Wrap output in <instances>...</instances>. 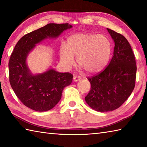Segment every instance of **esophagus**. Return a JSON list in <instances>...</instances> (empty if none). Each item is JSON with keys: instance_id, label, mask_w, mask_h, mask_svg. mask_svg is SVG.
<instances>
[{"instance_id": "esophagus-1", "label": "esophagus", "mask_w": 147, "mask_h": 147, "mask_svg": "<svg viewBox=\"0 0 147 147\" xmlns=\"http://www.w3.org/2000/svg\"><path fill=\"white\" fill-rule=\"evenodd\" d=\"M80 80H81V78H80V76H74L73 77V80H74V82H78V81H80Z\"/></svg>"}]
</instances>
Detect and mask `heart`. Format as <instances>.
I'll list each match as a JSON object with an SVG mask.
<instances>
[{
  "label": "heart",
  "mask_w": 147,
  "mask_h": 147,
  "mask_svg": "<svg viewBox=\"0 0 147 147\" xmlns=\"http://www.w3.org/2000/svg\"><path fill=\"white\" fill-rule=\"evenodd\" d=\"M111 43L107 36L94 33H78L67 40V47H61L60 58L68 68L78 63L87 73H99L104 69L110 58Z\"/></svg>",
  "instance_id": "1"
}]
</instances>
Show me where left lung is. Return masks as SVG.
I'll return each instance as SVG.
<instances>
[{
    "mask_svg": "<svg viewBox=\"0 0 147 147\" xmlns=\"http://www.w3.org/2000/svg\"><path fill=\"white\" fill-rule=\"evenodd\" d=\"M114 43L113 56L105 69L88 78L91 90L85 96L90 107L98 112L115 110L128 98L135 86V55L127 39L107 28Z\"/></svg>",
    "mask_w": 147,
    "mask_h": 147,
    "instance_id": "left-lung-1",
    "label": "left lung"
}]
</instances>
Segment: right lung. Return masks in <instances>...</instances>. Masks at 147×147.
<instances>
[{
	"label": "right lung",
	"mask_w": 147,
	"mask_h": 147,
	"mask_svg": "<svg viewBox=\"0 0 147 147\" xmlns=\"http://www.w3.org/2000/svg\"><path fill=\"white\" fill-rule=\"evenodd\" d=\"M72 27L68 23L48 24L23 36L15 46L9 61V82L18 98L32 110L44 112L54 108L60 101L64 88L71 85L73 76L51 67L33 74L28 66V56L37 44L57 38Z\"/></svg>",
	"instance_id": "right-lung-1"
}]
</instances>
